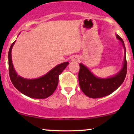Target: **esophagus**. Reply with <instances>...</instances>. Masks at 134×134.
Listing matches in <instances>:
<instances>
[{"label":"esophagus","instance_id":"obj_1","mask_svg":"<svg viewBox=\"0 0 134 134\" xmlns=\"http://www.w3.org/2000/svg\"><path fill=\"white\" fill-rule=\"evenodd\" d=\"M79 59H80L79 57H78V56H73V57L71 58V60L73 61V62H78V61H79Z\"/></svg>","mask_w":134,"mask_h":134}]
</instances>
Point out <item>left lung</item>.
I'll return each mask as SVG.
<instances>
[{
	"instance_id": "1",
	"label": "left lung",
	"mask_w": 134,
	"mask_h": 134,
	"mask_svg": "<svg viewBox=\"0 0 134 134\" xmlns=\"http://www.w3.org/2000/svg\"><path fill=\"white\" fill-rule=\"evenodd\" d=\"M116 37L122 43L125 48V58L122 69L118 74L111 78H100L93 75L85 65L80 63L78 72V81L80 87L83 93L87 97L92 98L106 97L115 91L125 80L127 72V62L126 58V48L123 40L120 36Z\"/></svg>"
}]
</instances>
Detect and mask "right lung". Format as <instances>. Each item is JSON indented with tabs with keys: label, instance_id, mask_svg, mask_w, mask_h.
<instances>
[{
	"label": "right lung",
	"instance_id": "add662e5",
	"mask_svg": "<svg viewBox=\"0 0 134 134\" xmlns=\"http://www.w3.org/2000/svg\"><path fill=\"white\" fill-rule=\"evenodd\" d=\"M14 43L15 42H13L8 52L9 74L13 85L20 92L31 98L44 99L50 97L57 88L59 75L69 63H61L39 78L26 79L17 75L13 68L11 52Z\"/></svg>",
	"mask_w": 134,
	"mask_h": 134
}]
</instances>
